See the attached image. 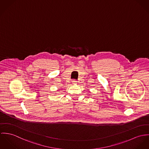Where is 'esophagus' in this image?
I'll use <instances>...</instances> for the list:
<instances>
[{
  "label": "esophagus",
  "instance_id": "34e87169",
  "mask_svg": "<svg viewBox=\"0 0 149 149\" xmlns=\"http://www.w3.org/2000/svg\"><path fill=\"white\" fill-rule=\"evenodd\" d=\"M72 83H73V84H76L77 83V81H75V80H73L72 81Z\"/></svg>",
  "mask_w": 149,
  "mask_h": 149
}]
</instances>
